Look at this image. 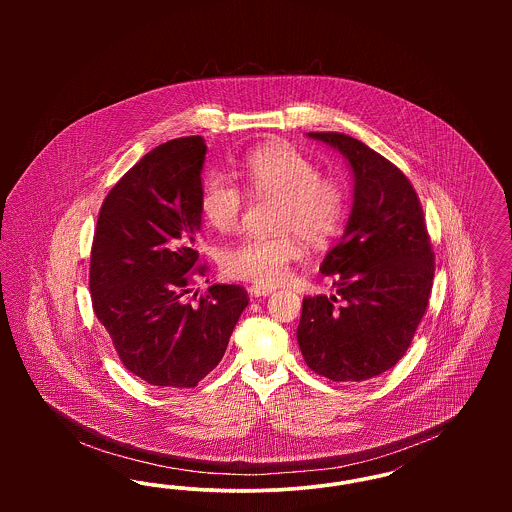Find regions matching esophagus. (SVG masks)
Returning a JSON list of instances; mask_svg holds the SVG:
<instances>
[{
	"label": "esophagus",
	"mask_w": 512,
	"mask_h": 512,
	"mask_svg": "<svg viewBox=\"0 0 512 512\" xmlns=\"http://www.w3.org/2000/svg\"><path fill=\"white\" fill-rule=\"evenodd\" d=\"M274 290H276V288H272V286H251L249 293L255 295V297H267V295H270Z\"/></svg>",
	"instance_id": "obj_1"
}]
</instances>
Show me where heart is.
<instances>
[{
    "label": "heart",
    "instance_id": "obj_1",
    "mask_svg": "<svg viewBox=\"0 0 512 512\" xmlns=\"http://www.w3.org/2000/svg\"><path fill=\"white\" fill-rule=\"evenodd\" d=\"M240 176L255 197H274V236H245L220 251L222 272L230 278L274 286L282 282L293 261L303 255V236L311 245L330 244L347 215V190L340 178L322 174L303 151L286 142H268L251 149ZM245 207L244 190L226 174L213 172L203 180L199 213L219 232L238 226Z\"/></svg>",
    "mask_w": 512,
    "mask_h": 512
}]
</instances>
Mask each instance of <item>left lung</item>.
Masks as SVG:
<instances>
[{
    "label": "left lung",
    "mask_w": 512,
    "mask_h": 512,
    "mask_svg": "<svg viewBox=\"0 0 512 512\" xmlns=\"http://www.w3.org/2000/svg\"><path fill=\"white\" fill-rule=\"evenodd\" d=\"M338 149L353 171V209L320 272L336 295L303 299L297 343L311 370L363 382L397 365L426 313L434 249L420 199L391 161L340 132H309Z\"/></svg>",
    "instance_id": "left-lung-1"
}]
</instances>
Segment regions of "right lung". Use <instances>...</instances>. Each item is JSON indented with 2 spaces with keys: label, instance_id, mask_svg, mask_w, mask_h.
Returning <instances> with one entry per match:
<instances>
[{
  "label": "right lung",
  "instance_id": "add662e5",
  "mask_svg": "<svg viewBox=\"0 0 512 512\" xmlns=\"http://www.w3.org/2000/svg\"><path fill=\"white\" fill-rule=\"evenodd\" d=\"M205 140L186 136L146 153L99 209L90 255L94 313L122 365L159 388H195L219 365L249 297L215 284L192 305Z\"/></svg>",
  "mask_w": 512,
  "mask_h": 512
}]
</instances>
